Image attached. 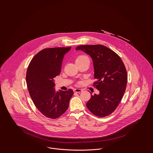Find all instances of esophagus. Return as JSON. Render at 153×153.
I'll return each instance as SVG.
<instances>
[{"instance_id":"obj_1","label":"esophagus","mask_w":153,"mask_h":153,"mask_svg":"<svg viewBox=\"0 0 153 153\" xmlns=\"http://www.w3.org/2000/svg\"><path fill=\"white\" fill-rule=\"evenodd\" d=\"M73 91H74V92H76V93H80V92H82V89H74L73 90Z\"/></svg>"}]
</instances>
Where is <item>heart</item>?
<instances>
[{"instance_id":"heart-1","label":"heart","mask_w":153,"mask_h":153,"mask_svg":"<svg viewBox=\"0 0 153 153\" xmlns=\"http://www.w3.org/2000/svg\"><path fill=\"white\" fill-rule=\"evenodd\" d=\"M87 61L89 62V59L88 58V57L85 55H80L76 59V62L77 64L84 62H87Z\"/></svg>"}]
</instances>
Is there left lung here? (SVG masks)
<instances>
[{"label":"left lung","mask_w":153,"mask_h":153,"mask_svg":"<svg viewBox=\"0 0 153 153\" xmlns=\"http://www.w3.org/2000/svg\"><path fill=\"white\" fill-rule=\"evenodd\" d=\"M76 50L92 58L97 80L92 85L100 92L91 95L87 107L95 116L107 117L117 109L126 91L127 73L123 62L115 51L102 45H80Z\"/></svg>","instance_id":"8db88e82"}]
</instances>
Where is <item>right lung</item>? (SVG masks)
<instances>
[{"label":"right lung","instance_id":"obj_1","mask_svg":"<svg viewBox=\"0 0 153 153\" xmlns=\"http://www.w3.org/2000/svg\"><path fill=\"white\" fill-rule=\"evenodd\" d=\"M68 48H46L32 58L26 80L30 96L36 108L44 116L54 119L65 112L73 95L71 89L56 92L54 79L61 72V65Z\"/></svg>","mask_w":153,"mask_h":153}]
</instances>
